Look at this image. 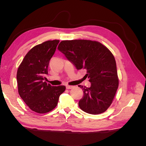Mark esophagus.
I'll return each instance as SVG.
<instances>
[{
  "label": "esophagus",
  "mask_w": 146,
  "mask_h": 146,
  "mask_svg": "<svg viewBox=\"0 0 146 146\" xmlns=\"http://www.w3.org/2000/svg\"><path fill=\"white\" fill-rule=\"evenodd\" d=\"M74 86H70V85H66V89H72V88H73Z\"/></svg>",
  "instance_id": "esophagus-1"
}]
</instances>
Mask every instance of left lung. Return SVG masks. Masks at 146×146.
<instances>
[{
	"instance_id": "8db88e82",
	"label": "left lung",
	"mask_w": 146,
	"mask_h": 146,
	"mask_svg": "<svg viewBox=\"0 0 146 146\" xmlns=\"http://www.w3.org/2000/svg\"><path fill=\"white\" fill-rule=\"evenodd\" d=\"M58 49L79 70H86L90 88L81 85L83 97L78 105L87 113L98 114L111 105L119 86L115 59L107 47L85 39L62 41Z\"/></svg>"
}]
</instances>
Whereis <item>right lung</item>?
<instances>
[{"label":"right lung","mask_w":146,"mask_h":146,"mask_svg":"<svg viewBox=\"0 0 146 146\" xmlns=\"http://www.w3.org/2000/svg\"><path fill=\"white\" fill-rule=\"evenodd\" d=\"M59 40L47 41L33 47L25 56L17 72L18 92L32 111L48 113L58 104L66 87L51 86L44 81L49 61Z\"/></svg>","instance_id":"obj_1"}]
</instances>
